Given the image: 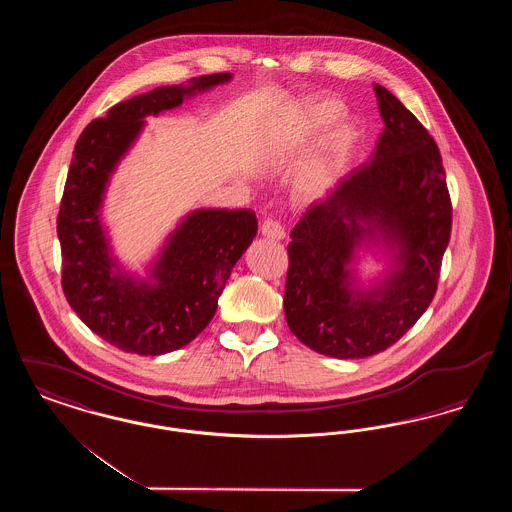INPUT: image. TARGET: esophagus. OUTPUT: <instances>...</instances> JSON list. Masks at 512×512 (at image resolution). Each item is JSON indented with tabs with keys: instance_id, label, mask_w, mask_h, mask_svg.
Masks as SVG:
<instances>
[{
	"instance_id": "esophagus-1",
	"label": "esophagus",
	"mask_w": 512,
	"mask_h": 512,
	"mask_svg": "<svg viewBox=\"0 0 512 512\" xmlns=\"http://www.w3.org/2000/svg\"><path fill=\"white\" fill-rule=\"evenodd\" d=\"M261 234L267 236L270 240H284L286 238V228L280 220L267 219L261 224Z\"/></svg>"
}]
</instances>
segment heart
<instances>
[{
    "instance_id": "heart-1",
    "label": "heart",
    "mask_w": 512,
    "mask_h": 512,
    "mask_svg": "<svg viewBox=\"0 0 512 512\" xmlns=\"http://www.w3.org/2000/svg\"><path fill=\"white\" fill-rule=\"evenodd\" d=\"M340 115V105L336 101H317L307 105L301 113H297L293 121V130L297 138H309L320 126L336 119ZM357 144V128L351 122H338L332 126L320 142L317 163L311 172L313 182H322L340 171L347 157L351 155Z\"/></svg>"
}]
</instances>
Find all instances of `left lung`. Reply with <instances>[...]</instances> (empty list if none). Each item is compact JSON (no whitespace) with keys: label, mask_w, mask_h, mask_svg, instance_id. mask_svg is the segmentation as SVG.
Masks as SVG:
<instances>
[{"label":"left lung","mask_w":512,"mask_h":512,"mask_svg":"<svg viewBox=\"0 0 512 512\" xmlns=\"http://www.w3.org/2000/svg\"><path fill=\"white\" fill-rule=\"evenodd\" d=\"M384 132L372 159L293 226L284 313L297 340L336 359L386 351L424 315L438 290L453 207L439 147L422 122L374 84ZM365 239L398 245V270L353 291L346 263Z\"/></svg>","instance_id":"1"}]
</instances>
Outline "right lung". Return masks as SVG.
I'll return each instance as SVG.
<instances>
[{
  "instance_id": "right-lung-1",
  "label": "right lung",
  "mask_w": 512,
  "mask_h": 512,
  "mask_svg": "<svg viewBox=\"0 0 512 512\" xmlns=\"http://www.w3.org/2000/svg\"><path fill=\"white\" fill-rule=\"evenodd\" d=\"M230 80L205 74L190 86H163L111 107L76 140L57 215L61 284L74 313L126 353L163 355L201 334L219 307L230 272L257 234L251 209H199L176 228L151 282L113 268L98 209L109 174L144 126V117L178 107L195 90Z\"/></svg>"
}]
</instances>
